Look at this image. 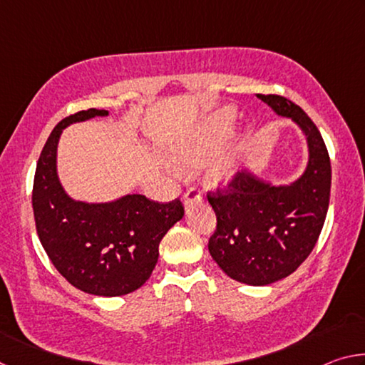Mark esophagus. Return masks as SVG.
<instances>
[{"label": "esophagus", "instance_id": "esophagus-1", "mask_svg": "<svg viewBox=\"0 0 365 365\" xmlns=\"http://www.w3.org/2000/svg\"><path fill=\"white\" fill-rule=\"evenodd\" d=\"M183 202H185V206H187V207L191 206V205H196V202H201V193H200V190L195 188V187L188 188L187 191H185Z\"/></svg>", "mask_w": 365, "mask_h": 365}]
</instances>
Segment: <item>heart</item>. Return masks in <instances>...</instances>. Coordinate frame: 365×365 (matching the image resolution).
<instances>
[{
  "instance_id": "1",
  "label": "heart",
  "mask_w": 365,
  "mask_h": 365,
  "mask_svg": "<svg viewBox=\"0 0 365 365\" xmlns=\"http://www.w3.org/2000/svg\"><path fill=\"white\" fill-rule=\"evenodd\" d=\"M235 117H237V114L230 106L220 108L205 117L187 138L178 141L174 146V150L170 153L172 163L178 169H190L200 165L202 160L207 159L217 150L222 140L232 130ZM237 158L232 153H227L212 160V164L209 165L206 172V180L211 185H224L230 182L237 175Z\"/></svg>"
}]
</instances>
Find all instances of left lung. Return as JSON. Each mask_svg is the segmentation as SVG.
<instances>
[{"label":"left lung","mask_w":365,"mask_h":365,"mask_svg":"<svg viewBox=\"0 0 365 365\" xmlns=\"http://www.w3.org/2000/svg\"><path fill=\"white\" fill-rule=\"evenodd\" d=\"M306 135L307 168L289 185H272L242 170L225 190L207 193L217 227L209 252L230 279L264 287L285 279L311 255L330 201L331 168L322 135L298 104L279 95H257Z\"/></svg>","instance_id":"8db88e82"}]
</instances>
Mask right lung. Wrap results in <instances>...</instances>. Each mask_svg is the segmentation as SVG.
Returning a JSON list of instances; mask_svg holds the SVG:
<instances>
[{
  "instance_id": "obj_1",
  "label": "right lung",
  "mask_w": 365,
  "mask_h": 365,
  "mask_svg": "<svg viewBox=\"0 0 365 365\" xmlns=\"http://www.w3.org/2000/svg\"><path fill=\"white\" fill-rule=\"evenodd\" d=\"M108 114L91 108L54 127L36 164L32 206L36 233L59 274L85 293L110 298L132 293L150 279L160 240L183 217V205L178 197L158 202L143 195L83 202L66 193L56 169L61 133L73 122Z\"/></svg>"
}]
</instances>
